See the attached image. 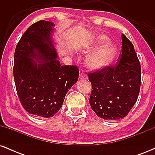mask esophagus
Segmentation results:
<instances>
[{"label": "esophagus", "mask_w": 155, "mask_h": 155, "mask_svg": "<svg viewBox=\"0 0 155 155\" xmlns=\"http://www.w3.org/2000/svg\"><path fill=\"white\" fill-rule=\"evenodd\" d=\"M79 79L81 80H86L87 79V76L84 72H81L79 74Z\"/></svg>", "instance_id": "esophagus-1"}]
</instances>
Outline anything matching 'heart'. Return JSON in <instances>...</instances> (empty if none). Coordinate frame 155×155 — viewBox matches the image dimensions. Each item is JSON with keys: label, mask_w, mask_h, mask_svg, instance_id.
<instances>
[{"label": "heart", "mask_w": 155, "mask_h": 155, "mask_svg": "<svg viewBox=\"0 0 155 155\" xmlns=\"http://www.w3.org/2000/svg\"><path fill=\"white\" fill-rule=\"evenodd\" d=\"M108 37L104 34H98L92 40L91 47L95 48L101 45L93 51L86 59L87 65L92 69L102 68L111 61L116 54V47L113 44L107 42Z\"/></svg>", "instance_id": "obj_1"}]
</instances>
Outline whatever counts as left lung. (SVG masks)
Masks as SVG:
<instances>
[{
	"mask_svg": "<svg viewBox=\"0 0 155 155\" xmlns=\"http://www.w3.org/2000/svg\"><path fill=\"white\" fill-rule=\"evenodd\" d=\"M122 49L114 66L108 65L88 74L92 84L90 106L104 120L126 117L136 104L140 87V64L134 47L122 35Z\"/></svg>",
	"mask_w": 155,
	"mask_h": 155,
	"instance_id": "left-lung-1",
	"label": "left lung"
}]
</instances>
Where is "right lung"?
I'll use <instances>...</instances> for the list:
<instances>
[{
  "mask_svg": "<svg viewBox=\"0 0 155 155\" xmlns=\"http://www.w3.org/2000/svg\"><path fill=\"white\" fill-rule=\"evenodd\" d=\"M54 24L40 20L31 25L16 46L14 79L27 112L44 118L62 107L65 95L78 81L76 65H61L51 41Z\"/></svg>",
  "mask_w": 155,
  "mask_h": 155,
  "instance_id": "1",
  "label": "right lung"
}]
</instances>
